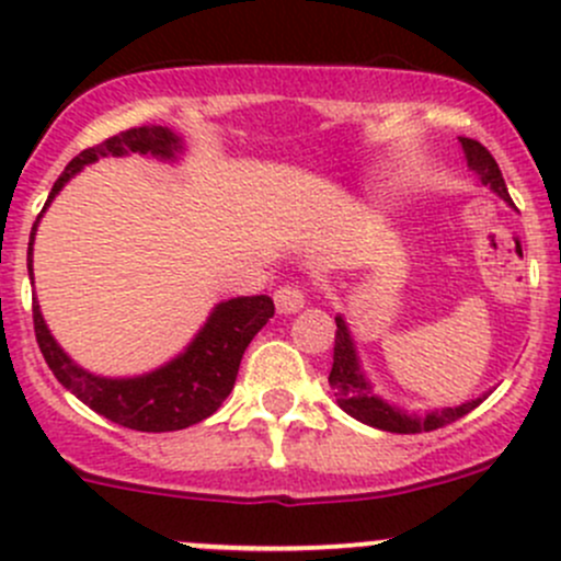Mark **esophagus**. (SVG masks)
<instances>
[{"label":"esophagus","mask_w":561,"mask_h":561,"mask_svg":"<svg viewBox=\"0 0 561 561\" xmlns=\"http://www.w3.org/2000/svg\"><path fill=\"white\" fill-rule=\"evenodd\" d=\"M274 301L282 314H293L307 304V290H304L301 285H282L279 290L274 293Z\"/></svg>","instance_id":"obj_1"}]
</instances>
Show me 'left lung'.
Segmentation results:
<instances>
[{"instance_id":"obj_1","label":"left lung","mask_w":561,"mask_h":561,"mask_svg":"<svg viewBox=\"0 0 561 561\" xmlns=\"http://www.w3.org/2000/svg\"><path fill=\"white\" fill-rule=\"evenodd\" d=\"M463 146V154H467L469 168L480 175L483 184H489L496 195L505 197L507 203L511 195H507V186L505 179H502L500 165L496 160L491 157V151L485 149L483 144L472 138H461ZM328 382H331L333 396H336V404L342 407L347 415H353L355 421L366 423V426H375L382 428V432L390 434H417V432H434V428H443L456 423L458 417L469 415L480 401L485 399H474L467 401L461 407H448V410H437V412H428L423 417H410L404 412L393 410L388 407L386 401L377 399L371 393V388L366 386L364 375L358 369V358H355V350H353V339H350L347 325H344L342 317H336V336H333V366H331V375H328Z\"/></svg>"}]
</instances>
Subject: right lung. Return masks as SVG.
<instances>
[{"instance_id":"right-lung-1","label":"right lung","mask_w":561,"mask_h":561,"mask_svg":"<svg viewBox=\"0 0 561 561\" xmlns=\"http://www.w3.org/2000/svg\"><path fill=\"white\" fill-rule=\"evenodd\" d=\"M175 149H179V138L168 127L144 124V127L124 129V133L113 135V138L92 146V149H83L65 168V173L56 179L43 211L54 201L56 192L67 184V179L76 175L83 165L98 160V157H122L129 154V151L173 157ZM43 211H39V217H43ZM35 230L37 222L32 228L30 252H26L30 274ZM271 317H274V301L268 296L230 298V301L219 304L214 309L203 331L195 336V342L186 347V353L179 355L168 366L151 371V375L135 377V380H105V377H94L89 371L78 369L61 353L59 344L54 342V336L45 328L37 301L32 304L39 353H43L45 364L54 371L56 380L70 393H76L83 404L92 407L98 415L124 428H135V432H179V428L195 426V423L214 415L236 386L241 358H244L249 342Z\"/></svg>"}]
</instances>
